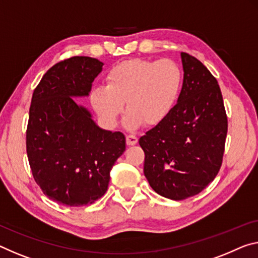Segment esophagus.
<instances>
[{"label":"esophagus","mask_w":258,"mask_h":258,"mask_svg":"<svg viewBox=\"0 0 258 258\" xmlns=\"http://www.w3.org/2000/svg\"><path fill=\"white\" fill-rule=\"evenodd\" d=\"M126 144L127 146H134L138 144V138L136 136H132V134H130V136L126 137Z\"/></svg>","instance_id":"esophagus-1"}]
</instances>
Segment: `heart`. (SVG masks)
<instances>
[{
    "label": "heart",
    "instance_id": "b5f03b06",
    "mask_svg": "<svg viewBox=\"0 0 258 258\" xmlns=\"http://www.w3.org/2000/svg\"><path fill=\"white\" fill-rule=\"evenodd\" d=\"M105 80L107 86L94 87L89 99L100 119L110 127L119 122L124 103L130 128L144 122L161 124L172 112L182 88L180 68L171 59L124 60L110 69Z\"/></svg>",
    "mask_w": 258,
    "mask_h": 258
}]
</instances>
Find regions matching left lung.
<instances>
[{
    "label": "left lung",
    "instance_id": "obj_1",
    "mask_svg": "<svg viewBox=\"0 0 258 258\" xmlns=\"http://www.w3.org/2000/svg\"><path fill=\"white\" fill-rule=\"evenodd\" d=\"M183 84L164 121L139 139L144 173L164 198L183 200L214 180L223 162L227 117L216 78L195 57L180 52Z\"/></svg>",
    "mask_w": 258,
    "mask_h": 258
}]
</instances>
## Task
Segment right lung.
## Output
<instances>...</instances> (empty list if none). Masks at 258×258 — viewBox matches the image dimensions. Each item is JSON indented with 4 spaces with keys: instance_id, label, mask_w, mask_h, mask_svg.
Listing matches in <instances>:
<instances>
[{
    "instance_id": "right-lung-1",
    "label": "right lung",
    "mask_w": 258,
    "mask_h": 258,
    "mask_svg": "<svg viewBox=\"0 0 258 258\" xmlns=\"http://www.w3.org/2000/svg\"><path fill=\"white\" fill-rule=\"evenodd\" d=\"M103 63L75 56L55 64L34 89L26 149L35 181L50 200L70 207L92 204L108 189L110 171L126 149L120 132L101 128L86 97Z\"/></svg>"
}]
</instances>
